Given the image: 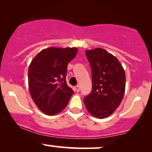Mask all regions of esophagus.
Listing matches in <instances>:
<instances>
[{
	"mask_svg": "<svg viewBox=\"0 0 152 152\" xmlns=\"http://www.w3.org/2000/svg\"><path fill=\"white\" fill-rule=\"evenodd\" d=\"M75 91H76V92H79L80 91V87L79 86H76L75 87Z\"/></svg>",
	"mask_w": 152,
	"mask_h": 152,
	"instance_id": "34e87169",
	"label": "esophagus"
}]
</instances>
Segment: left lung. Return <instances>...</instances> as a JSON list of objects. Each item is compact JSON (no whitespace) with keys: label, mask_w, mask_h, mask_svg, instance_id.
Segmentation results:
<instances>
[{"label":"left lung","mask_w":152,"mask_h":152,"mask_svg":"<svg viewBox=\"0 0 152 152\" xmlns=\"http://www.w3.org/2000/svg\"><path fill=\"white\" fill-rule=\"evenodd\" d=\"M91 68L92 91L84 98L87 111L98 118L109 116L119 106L126 87V75L116 56L101 48L86 50Z\"/></svg>","instance_id":"8db88e82"}]
</instances>
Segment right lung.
<instances>
[{
    "label": "right lung",
    "instance_id": "right-lung-1",
    "mask_svg": "<svg viewBox=\"0 0 152 152\" xmlns=\"http://www.w3.org/2000/svg\"><path fill=\"white\" fill-rule=\"evenodd\" d=\"M78 52L76 47H50L38 53L28 67V88L38 108L48 116L61 112L74 91L66 83L68 64Z\"/></svg>",
    "mask_w": 152,
    "mask_h": 152
}]
</instances>
